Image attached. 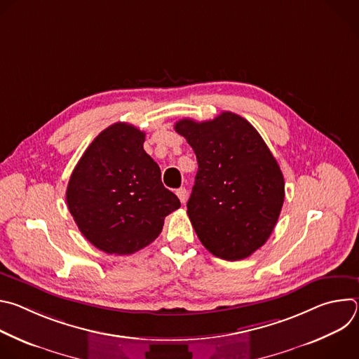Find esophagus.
Returning <instances> with one entry per match:
<instances>
[{
	"label": "esophagus",
	"instance_id": "34e87169",
	"mask_svg": "<svg viewBox=\"0 0 359 359\" xmlns=\"http://www.w3.org/2000/svg\"><path fill=\"white\" fill-rule=\"evenodd\" d=\"M176 194H177L179 200H180L182 203H184V201H186V198H187V190H186L184 187L177 189V190H176Z\"/></svg>",
	"mask_w": 359,
	"mask_h": 359
}]
</instances>
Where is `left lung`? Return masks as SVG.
Masks as SVG:
<instances>
[{
  "label": "left lung",
  "instance_id": "left-lung-1",
  "mask_svg": "<svg viewBox=\"0 0 359 359\" xmlns=\"http://www.w3.org/2000/svg\"><path fill=\"white\" fill-rule=\"evenodd\" d=\"M175 130L193 147L198 165L187 201L198 240L219 259L250 257L269 240L284 203V177L273 153L233 112L204 122L182 119Z\"/></svg>",
  "mask_w": 359,
  "mask_h": 359
}]
</instances>
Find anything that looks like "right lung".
Here are the masks:
<instances>
[{
	"mask_svg": "<svg viewBox=\"0 0 359 359\" xmlns=\"http://www.w3.org/2000/svg\"><path fill=\"white\" fill-rule=\"evenodd\" d=\"M144 133L118 122L102 130L75 166L68 209L85 238L108 254H132L155 240L180 208L143 149Z\"/></svg>",
	"mask_w": 359,
	"mask_h": 359,
	"instance_id": "obj_1",
	"label": "right lung"
}]
</instances>
